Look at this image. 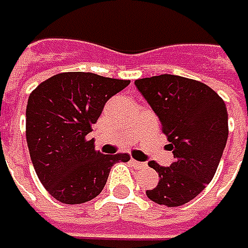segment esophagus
<instances>
[{"mask_svg": "<svg viewBox=\"0 0 248 248\" xmlns=\"http://www.w3.org/2000/svg\"><path fill=\"white\" fill-rule=\"evenodd\" d=\"M131 163L134 165L135 167H143L145 166V163H142V162H138V160H135V159H131Z\"/></svg>", "mask_w": 248, "mask_h": 248, "instance_id": "obj_1", "label": "esophagus"}]
</instances>
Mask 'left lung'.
I'll return each mask as SVG.
<instances>
[{
  "mask_svg": "<svg viewBox=\"0 0 248 248\" xmlns=\"http://www.w3.org/2000/svg\"><path fill=\"white\" fill-rule=\"evenodd\" d=\"M167 135L174 160L148 165L159 174L151 201L180 206L194 200L214 179L228 141V108L205 83L177 75H159L135 81Z\"/></svg>",
  "mask_w": 248,
  "mask_h": 248,
  "instance_id": "8db88e82",
  "label": "left lung"
}]
</instances>
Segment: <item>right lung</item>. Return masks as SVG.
<instances>
[{
	"label": "right lung",
	"mask_w": 248,
	"mask_h": 248,
	"mask_svg": "<svg viewBox=\"0 0 248 248\" xmlns=\"http://www.w3.org/2000/svg\"><path fill=\"white\" fill-rule=\"evenodd\" d=\"M130 85L92 72H64L42 82L28 99L26 141L44 188L62 204L97 197L111 167L128 154L103 155L86 141L106 102Z\"/></svg>",
	"instance_id": "right-lung-1"
}]
</instances>
